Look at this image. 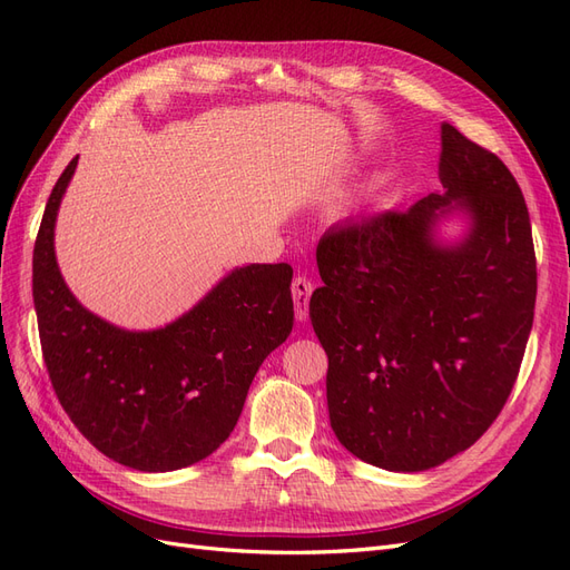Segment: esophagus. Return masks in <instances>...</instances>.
I'll return each instance as SVG.
<instances>
[{
  "mask_svg": "<svg viewBox=\"0 0 570 570\" xmlns=\"http://www.w3.org/2000/svg\"><path fill=\"white\" fill-rule=\"evenodd\" d=\"M314 292V283L306 275H297L292 281V299H295V316L297 321H306L308 318V299H312Z\"/></svg>",
  "mask_w": 570,
  "mask_h": 570,
  "instance_id": "1",
  "label": "esophagus"
}]
</instances>
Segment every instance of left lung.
I'll list each match as a JSON object with an SVG mask.
<instances>
[{
	"instance_id": "obj_1",
	"label": "left lung",
	"mask_w": 570,
	"mask_h": 570,
	"mask_svg": "<svg viewBox=\"0 0 570 570\" xmlns=\"http://www.w3.org/2000/svg\"><path fill=\"white\" fill-rule=\"evenodd\" d=\"M440 180L406 212L337 223L316 247L308 302L327 354L337 440L387 471H425L469 450L504 409L538 297L530 214L504 161L442 126ZM452 208L474 218L459 248L429 230Z\"/></svg>"
}]
</instances>
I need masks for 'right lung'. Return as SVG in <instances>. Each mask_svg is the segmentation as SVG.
I'll return each instance as SVG.
<instances>
[{
	"label": "right lung",
	"instance_id": "obj_1",
	"mask_svg": "<svg viewBox=\"0 0 570 570\" xmlns=\"http://www.w3.org/2000/svg\"><path fill=\"white\" fill-rule=\"evenodd\" d=\"M76 166L78 157L51 189L32 249L51 387L101 454L135 471L185 469L228 440L258 366L287 340L292 266L237 268L161 331H120L85 312L57 266L55 220Z\"/></svg>",
	"mask_w": 570,
	"mask_h": 570
}]
</instances>
